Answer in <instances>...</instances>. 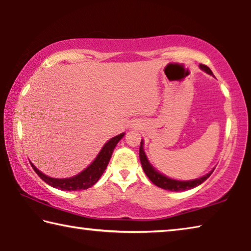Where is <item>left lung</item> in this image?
Segmentation results:
<instances>
[{
  "instance_id": "left-lung-1",
  "label": "left lung",
  "mask_w": 251,
  "mask_h": 251,
  "mask_svg": "<svg viewBox=\"0 0 251 251\" xmlns=\"http://www.w3.org/2000/svg\"><path fill=\"white\" fill-rule=\"evenodd\" d=\"M199 66H201V70L207 72L208 74L212 75V72L210 71L209 67L203 64H201ZM139 158H141V163H142L144 172H145L147 177L150 178V180L152 182V184L156 185L157 187H159V188L171 190V192H181V190L192 189L194 187H197L198 185H201V182L205 181L207 178L211 175L212 172H214L212 171L201 178H198V179H195V180H189V181L174 180V179H171V178L165 177L158 172H156L155 169L151 167V165L148 163L145 152H144V150H143V141L141 142V147H139Z\"/></svg>"
}]
</instances>
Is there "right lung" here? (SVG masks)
I'll return each mask as SVG.
<instances>
[{
	"mask_svg": "<svg viewBox=\"0 0 251 251\" xmlns=\"http://www.w3.org/2000/svg\"><path fill=\"white\" fill-rule=\"evenodd\" d=\"M124 136V133L120 134L113 137L112 139L105 144L104 147L101 148L99 156L96 159L93 161L92 165H90L85 171H83L78 175H76L72 178H65V179H56V178L48 177L44 174H42L39 169H37L34 165L31 163L32 167L35 173L39 175L42 179H43L46 184L50 185L54 188L61 189V190H70V192H75V190H83L87 189L96 184L100 177L103 175L105 168L107 167L108 161L112 156V152L114 148L117 145V143L121 141V138Z\"/></svg>",
	"mask_w": 251,
	"mask_h": 251,
	"instance_id": "right-lung-1",
	"label": "right lung"
}]
</instances>
